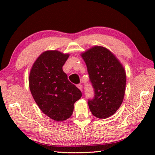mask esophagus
<instances>
[{
    "instance_id": "obj_1",
    "label": "esophagus",
    "mask_w": 155,
    "mask_h": 155,
    "mask_svg": "<svg viewBox=\"0 0 155 155\" xmlns=\"http://www.w3.org/2000/svg\"><path fill=\"white\" fill-rule=\"evenodd\" d=\"M77 87L79 89V90L82 91H83V86L82 85H81V84H78V85H77Z\"/></svg>"
}]
</instances>
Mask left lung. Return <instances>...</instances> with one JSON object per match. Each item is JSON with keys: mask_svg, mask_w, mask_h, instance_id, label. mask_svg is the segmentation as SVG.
<instances>
[{"mask_svg": "<svg viewBox=\"0 0 155 155\" xmlns=\"http://www.w3.org/2000/svg\"><path fill=\"white\" fill-rule=\"evenodd\" d=\"M81 55L94 89V98L88 101L89 108L98 118H107L117 111L123 102L127 83L124 68L103 46H93Z\"/></svg>", "mask_w": 155, "mask_h": 155, "instance_id": "left-lung-1", "label": "left lung"}]
</instances>
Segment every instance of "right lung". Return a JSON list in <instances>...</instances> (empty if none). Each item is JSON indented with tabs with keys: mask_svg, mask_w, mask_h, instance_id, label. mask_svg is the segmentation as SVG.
I'll list each match as a JSON object with an SVG mask.
<instances>
[{
	"mask_svg": "<svg viewBox=\"0 0 155 155\" xmlns=\"http://www.w3.org/2000/svg\"><path fill=\"white\" fill-rule=\"evenodd\" d=\"M69 54L46 51L34 62L28 76L31 93L39 108L54 121L69 118L82 93L70 82L62 67Z\"/></svg>",
	"mask_w": 155,
	"mask_h": 155,
	"instance_id": "obj_1",
	"label": "right lung"
}]
</instances>
